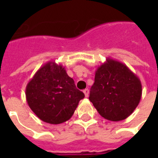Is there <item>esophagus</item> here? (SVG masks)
<instances>
[{
	"mask_svg": "<svg viewBox=\"0 0 158 158\" xmlns=\"http://www.w3.org/2000/svg\"><path fill=\"white\" fill-rule=\"evenodd\" d=\"M84 95H85V97H86V98H88V97H89V90L88 89H85L84 90Z\"/></svg>",
	"mask_w": 158,
	"mask_h": 158,
	"instance_id": "1",
	"label": "esophagus"
}]
</instances>
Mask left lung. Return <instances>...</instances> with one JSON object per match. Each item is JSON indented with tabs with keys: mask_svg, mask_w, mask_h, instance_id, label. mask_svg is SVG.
Instances as JSON below:
<instances>
[{
	"mask_svg": "<svg viewBox=\"0 0 158 158\" xmlns=\"http://www.w3.org/2000/svg\"><path fill=\"white\" fill-rule=\"evenodd\" d=\"M141 97L140 79L122 62L107 58L98 67L89 100L102 117L125 120L134 112Z\"/></svg>",
	"mask_w": 158,
	"mask_h": 158,
	"instance_id": "obj_1",
	"label": "left lung"
}]
</instances>
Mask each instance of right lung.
Instances as JSON below:
<instances>
[{
  "label": "right lung",
  "mask_w": 158,
  "mask_h": 158,
  "mask_svg": "<svg viewBox=\"0 0 158 158\" xmlns=\"http://www.w3.org/2000/svg\"><path fill=\"white\" fill-rule=\"evenodd\" d=\"M28 105L40 120L58 125L69 120L84 98L64 67L55 61L43 64L25 89Z\"/></svg>",
  "instance_id": "obj_1"
}]
</instances>
